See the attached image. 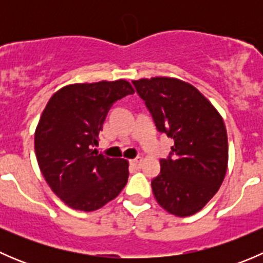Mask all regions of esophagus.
Segmentation results:
<instances>
[{
    "instance_id": "34e87169",
    "label": "esophagus",
    "mask_w": 263,
    "mask_h": 263,
    "mask_svg": "<svg viewBox=\"0 0 263 263\" xmlns=\"http://www.w3.org/2000/svg\"><path fill=\"white\" fill-rule=\"evenodd\" d=\"M131 165L132 166H136V168H141L142 166V158H136V159H132L131 161Z\"/></svg>"
}]
</instances>
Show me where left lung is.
I'll use <instances>...</instances> for the list:
<instances>
[{"label":"left lung","instance_id":"1","mask_svg":"<svg viewBox=\"0 0 263 263\" xmlns=\"http://www.w3.org/2000/svg\"><path fill=\"white\" fill-rule=\"evenodd\" d=\"M156 128L174 140L151 181L159 205L176 216L198 213L219 191L228 168V135L216 108L188 82L173 78L134 80ZM174 158H171V155Z\"/></svg>","mask_w":263,"mask_h":263}]
</instances>
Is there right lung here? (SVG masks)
<instances>
[{
	"label": "right lung",
	"mask_w": 263,
	"mask_h": 263,
	"mask_svg": "<svg viewBox=\"0 0 263 263\" xmlns=\"http://www.w3.org/2000/svg\"><path fill=\"white\" fill-rule=\"evenodd\" d=\"M134 92L126 80L71 84L47 103L34 137L36 160L50 190L68 208L95 211L126 185L128 161L92 146L113 103Z\"/></svg>",
	"instance_id": "1"
}]
</instances>
